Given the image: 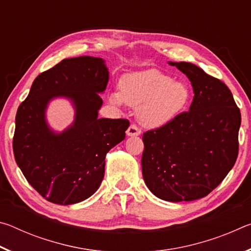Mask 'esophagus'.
<instances>
[{
	"label": "esophagus",
	"instance_id": "34e87169",
	"mask_svg": "<svg viewBox=\"0 0 251 251\" xmlns=\"http://www.w3.org/2000/svg\"><path fill=\"white\" fill-rule=\"evenodd\" d=\"M141 133H142V130L139 129L135 124H131L126 130L127 136H138V135H141Z\"/></svg>",
	"mask_w": 251,
	"mask_h": 251
}]
</instances>
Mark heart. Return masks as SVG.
I'll return each mask as SVG.
<instances>
[{"label": "heart", "instance_id": "b5f03b06", "mask_svg": "<svg viewBox=\"0 0 251 251\" xmlns=\"http://www.w3.org/2000/svg\"><path fill=\"white\" fill-rule=\"evenodd\" d=\"M190 100L188 85L173 79L158 70H147L127 74L120 80V93L110 95L115 104L124 101L138 108L142 124L159 127L174 120L185 109Z\"/></svg>", "mask_w": 251, "mask_h": 251}]
</instances>
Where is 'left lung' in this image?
I'll use <instances>...</instances> for the list:
<instances>
[{
  "label": "left lung",
  "instance_id": "left-lung-1",
  "mask_svg": "<svg viewBox=\"0 0 251 251\" xmlns=\"http://www.w3.org/2000/svg\"><path fill=\"white\" fill-rule=\"evenodd\" d=\"M169 64L187 75L195 96L189 110L144 133L143 177L163 201H192L211 193L235 165L241 114L222 80L192 63Z\"/></svg>",
  "mask_w": 251,
  "mask_h": 251
}]
</instances>
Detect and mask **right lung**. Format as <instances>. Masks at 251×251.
I'll return each instance as SVG.
<instances>
[{"label":"right lung","instance_id":"1","mask_svg":"<svg viewBox=\"0 0 251 251\" xmlns=\"http://www.w3.org/2000/svg\"><path fill=\"white\" fill-rule=\"evenodd\" d=\"M108 82L100 57L66 58L41 73L18 108L13 136L16 164L34 189L46 201L72 205L92 196L105 173V156L124 141L129 121L99 118V93ZM75 101V122L62 134L46 125V105L53 97Z\"/></svg>","mask_w":251,"mask_h":251}]
</instances>
